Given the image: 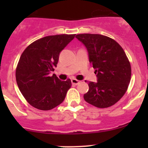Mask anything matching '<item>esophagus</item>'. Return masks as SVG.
Instances as JSON below:
<instances>
[{"instance_id": "1", "label": "esophagus", "mask_w": 148, "mask_h": 148, "mask_svg": "<svg viewBox=\"0 0 148 148\" xmlns=\"http://www.w3.org/2000/svg\"><path fill=\"white\" fill-rule=\"evenodd\" d=\"M72 84H75V85H77V84H80V81H78V80H77V79H75V78H73V79H72Z\"/></svg>"}]
</instances>
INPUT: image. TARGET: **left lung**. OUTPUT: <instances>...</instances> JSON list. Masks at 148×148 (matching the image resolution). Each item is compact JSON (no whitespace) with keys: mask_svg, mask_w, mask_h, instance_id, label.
<instances>
[{"mask_svg":"<svg viewBox=\"0 0 148 148\" xmlns=\"http://www.w3.org/2000/svg\"><path fill=\"white\" fill-rule=\"evenodd\" d=\"M87 47L89 61L98 82L88 83L84 99L99 108L113 106L125 95L131 78V66L125 51L116 40L99 34L75 36Z\"/></svg>","mask_w":148,"mask_h":148,"instance_id":"8db88e82","label":"left lung"}]
</instances>
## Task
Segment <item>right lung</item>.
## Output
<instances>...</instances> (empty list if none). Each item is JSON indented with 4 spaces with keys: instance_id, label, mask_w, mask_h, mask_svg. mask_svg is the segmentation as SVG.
I'll list each match as a JSON object with an SVG mask.
<instances>
[{
    "instance_id": "add662e5",
    "label": "right lung",
    "mask_w": 148,
    "mask_h": 148,
    "mask_svg": "<svg viewBox=\"0 0 148 148\" xmlns=\"http://www.w3.org/2000/svg\"><path fill=\"white\" fill-rule=\"evenodd\" d=\"M75 34L49 35L35 40L24 49L15 70L17 84L27 102L40 110H49L63 102L71 87L70 78L60 81L55 74L61 51Z\"/></svg>"
}]
</instances>
